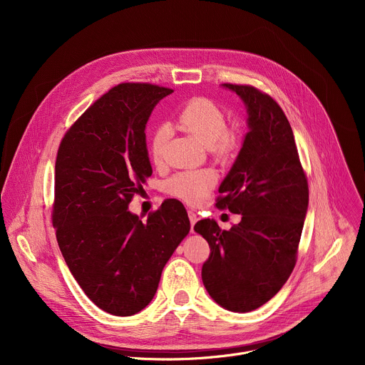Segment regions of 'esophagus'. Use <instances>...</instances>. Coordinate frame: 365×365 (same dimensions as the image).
Masks as SVG:
<instances>
[{
    "label": "esophagus",
    "mask_w": 365,
    "mask_h": 365,
    "mask_svg": "<svg viewBox=\"0 0 365 365\" xmlns=\"http://www.w3.org/2000/svg\"><path fill=\"white\" fill-rule=\"evenodd\" d=\"M187 217H189V221H190V231L193 232V227H195V224L197 221V217H196V214L193 211H187Z\"/></svg>",
    "instance_id": "esophagus-1"
}]
</instances>
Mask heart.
<instances>
[{
    "label": "heart",
    "instance_id": "heart-1",
    "mask_svg": "<svg viewBox=\"0 0 365 365\" xmlns=\"http://www.w3.org/2000/svg\"><path fill=\"white\" fill-rule=\"evenodd\" d=\"M178 123L183 131L207 145L211 155L218 162H228L234 158L238 134L227 125L225 113L212 99L197 96L187 101L178 115ZM170 134L169 125L160 124L150 135L148 153L155 166L165 165V151ZM217 182L218 173L214 169L186 170L173 175L168 180L166 192L187 205H200Z\"/></svg>",
    "mask_w": 365,
    "mask_h": 365
}]
</instances>
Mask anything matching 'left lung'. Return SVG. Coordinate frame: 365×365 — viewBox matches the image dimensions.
Listing matches in <instances>:
<instances>
[{"label": "left lung", "instance_id": "8db88e82", "mask_svg": "<svg viewBox=\"0 0 365 365\" xmlns=\"http://www.w3.org/2000/svg\"><path fill=\"white\" fill-rule=\"evenodd\" d=\"M224 86L244 101L250 131L215 206L241 214V221L230 231L214 220L193 228L211 248L202 266L207 293L228 310L250 312L269 302L294 269L309 186L279 103L251 85Z\"/></svg>", "mask_w": 365, "mask_h": 365}]
</instances>
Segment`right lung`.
<instances>
[{"label": "right lung", "instance_id": "1", "mask_svg": "<svg viewBox=\"0 0 365 365\" xmlns=\"http://www.w3.org/2000/svg\"><path fill=\"white\" fill-rule=\"evenodd\" d=\"M172 92L138 82L111 88L71 125L58 150L51 222L59 248L85 294L115 317H131L151 302L190 230L178 199H166L144 222L128 211L153 173L145 124Z\"/></svg>", "mask_w": 365, "mask_h": 365}]
</instances>
